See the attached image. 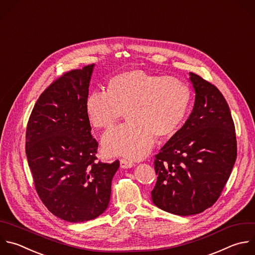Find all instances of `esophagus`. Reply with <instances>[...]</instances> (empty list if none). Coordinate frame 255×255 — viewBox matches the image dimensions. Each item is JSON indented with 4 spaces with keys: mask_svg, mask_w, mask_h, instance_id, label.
Instances as JSON below:
<instances>
[{
    "mask_svg": "<svg viewBox=\"0 0 255 255\" xmlns=\"http://www.w3.org/2000/svg\"><path fill=\"white\" fill-rule=\"evenodd\" d=\"M120 165H121V168L129 169V168H132L134 166V163L131 162V161H128L126 159H121L120 160Z\"/></svg>",
    "mask_w": 255,
    "mask_h": 255,
    "instance_id": "obj_1",
    "label": "esophagus"
}]
</instances>
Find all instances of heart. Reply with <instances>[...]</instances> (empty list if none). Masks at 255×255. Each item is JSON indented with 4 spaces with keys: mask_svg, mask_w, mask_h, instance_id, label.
<instances>
[{
    "mask_svg": "<svg viewBox=\"0 0 255 255\" xmlns=\"http://www.w3.org/2000/svg\"><path fill=\"white\" fill-rule=\"evenodd\" d=\"M190 100L189 87L181 80L130 69L113 76L105 93H91L85 111L94 128L105 131L114 128L124 112L128 122L103 138V150L108 156L140 160L155 138L163 140L176 133Z\"/></svg>",
    "mask_w": 255,
    "mask_h": 255,
    "instance_id": "obj_1",
    "label": "heart"
}]
</instances>
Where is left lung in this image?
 <instances>
[{
  "mask_svg": "<svg viewBox=\"0 0 255 255\" xmlns=\"http://www.w3.org/2000/svg\"><path fill=\"white\" fill-rule=\"evenodd\" d=\"M192 112L184 125L155 156L157 182L151 191L160 209L188 216L212 206L234 166L237 146L234 123L220 91L194 73Z\"/></svg>",
  "mask_w": 255,
  "mask_h": 255,
  "instance_id": "8db88e82",
  "label": "left lung"
}]
</instances>
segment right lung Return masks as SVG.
I'll use <instances>...</instances> for the list:
<instances>
[{
  "instance_id": "right-lung-1",
  "label": "right lung",
  "mask_w": 255,
  "mask_h": 255,
  "mask_svg": "<svg viewBox=\"0 0 255 255\" xmlns=\"http://www.w3.org/2000/svg\"><path fill=\"white\" fill-rule=\"evenodd\" d=\"M95 65L73 70L41 94L26 132V154L36 190L46 207L69 222L95 219L108 207L120 166L95 162L85 102Z\"/></svg>"
}]
</instances>
